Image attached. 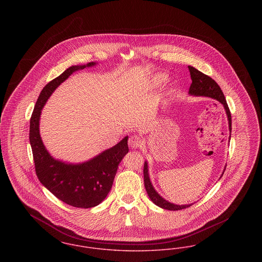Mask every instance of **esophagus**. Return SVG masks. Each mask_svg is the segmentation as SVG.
Returning <instances> with one entry per match:
<instances>
[{"label": "esophagus", "instance_id": "esophagus-1", "mask_svg": "<svg viewBox=\"0 0 262 262\" xmlns=\"http://www.w3.org/2000/svg\"><path fill=\"white\" fill-rule=\"evenodd\" d=\"M128 144L132 149H137L143 145V140L137 135H133L128 140Z\"/></svg>", "mask_w": 262, "mask_h": 262}]
</instances>
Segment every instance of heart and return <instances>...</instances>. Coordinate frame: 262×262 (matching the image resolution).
<instances>
[{"label": "heart", "mask_w": 262, "mask_h": 262, "mask_svg": "<svg viewBox=\"0 0 262 262\" xmlns=\"http://www.w3.org/2000/svg\"><path fill=\"white\" fill-rule=\"evenodd\" d=\"M166 80V75L165 74H158L157 76L155 77V82L156 83H162Z\"/></svg>", "instance_id": "heart-1"}]
</instances>
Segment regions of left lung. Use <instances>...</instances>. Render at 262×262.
Instances as JSON below:
<instances>
[{
	"mask_svg": "<svg viewBox=\"0 0 262 262\" xmlns=\"http://www.w3.org/2000/svg\"><path fill=\"white\" fill-rule=\"evenodd\" d=\"M190 70V74H191V78H192V84L190 86L189 90V94L194 95V96H206V97H210L213 99H216L217 101H220L222 104L224 105L226 112H227V119H228V129L229 132L231 133V114L229 111V108L227 106V100L226 97L222 91L221 88L219 86V84L211 78L209 75L201 72L200 70L192 68V67H188ZM230 138V136H229ZM226 170V169H225ZM143 174H144V184H145V189L147 191V193L150 198V200L162 209H168V210H180V209H187L189 207H191V205H174L172 203H169L168 201H166L165 199H163L159 193H158L151 181L149 178V173H148V163L145 162L144 164V170H143ZM224 174V173H223Z\"/></svg>",
	"mask_w": 262,
	"mask_h": 262,
	"instance_id": "1",
	"label": "left lung"
}]
</instances>
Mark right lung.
<instances>
[{
	"instance_id": "1",
	"label": "right lung",
	"mask_w": 262,
	"mask_h": 262,
	"mask_svg": "<svg viewBox=\"0 0 262 262\" xmlns=\"http://www.w3.org/2000/svg\"><path fill=\"white\" fill-rule=\"evenodd\" d=\"M72 66L42 88L30 121L35 173L39 182L63 203L74 208L89 209L99 205L110 192L119 163L128 153V136L118 144L81 164H69L55 160L46 149L39 135L41 109L53 91L74 71L95 66Z\"/></svg>"
}]
</instances>
